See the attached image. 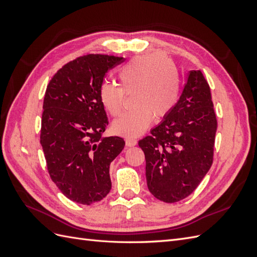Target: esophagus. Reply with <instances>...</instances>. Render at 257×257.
<instances>
[{"mask_svg": "<svg viewBox=\"0 0 257 257\" xmlns=\"http://www.w3.org/2000/svg\"><path fill=\"white\" fill-rule=\"evenodd\" d=\"M125 145L127 147H134V146L137 145V141L134 138H126L125 139Z\"/></svg>", "mask_w": 257, "mask_h": 257, "instance_id": "esophagus-1", "label": "esophagus"}]
</instances>
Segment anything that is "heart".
<instances>
[{"instance_id":"obj_1","label":"heart","mask_w":257,"mask_h":257,"mask_svg":"<svg viewBox=\"0 0 257 257\" xmlns=\"http://www.w3.org/2000/svg\"><path fill=\"white\" fill-rule=\"evenodd\" d=\"M120 87L104 82L99 100L111 115L123 108L124 93H133L136 109L122 113L112 123L115 134L135 137L150 126L153 118L165 116L176 106L180 91L177 69L169 59L161 54L137 57L119 72Z\"/></svg>"}]
</instances>
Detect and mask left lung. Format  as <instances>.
<instances>
[{"instance_id": "obj_1", "label": "left lung", "mask_w": 257, "mask_h": 257, "mask_svg": "<svg viewBox=\"0 0 257 257\" xmlns=\"http://www.w3.org/2000/svg\"><path fill=\"white\" fill-rule=\"evenodd\" d=\"M216 127L209 84L200 71H191L173 110L138 142L155 198L177 203L197 188L212 165Z\"/></svg>"}]
</instances>
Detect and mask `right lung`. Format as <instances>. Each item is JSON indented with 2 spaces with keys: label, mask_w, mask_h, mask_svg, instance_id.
Wrapping results in <instances>:
<instances>
[{
  "label": "right lung",
  "mask_w": 257,
  "mask_h": 257,
  "mask_svg": "<svg viewBox=\"0 0 257 257\" xmlns=\"http://www.w3.org/2000/svg\"><path fill=\"white\" fill-rule=\"evenodd\" d=\"M122 60L105 54L77 58L46 89L41 145L48 172L62 194L81 205L97 203L110 192V163L125 146L121 137L100 135L108 125L100 85Z\"/></svg>",
  "instance_id": "right-lung-1"
}]
</instances>
